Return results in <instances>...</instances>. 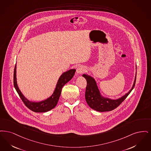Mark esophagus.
Instances as JSON below:
<instances>
[{
    "label": "esophagus",
    "instance_id": "1",
    "mask_svg": "<svg viewBox=\"0 0 151 151\" xmlns=\"http://www.w3.org/2000/svg\"><path fill=\"white\" fill-rule=\"evenodd\" d=\"M85 68L83 66H79L78 67L77 69V74H81L82 73H84L85 72Z\"/></svg>",
    "mask_w": 151,
    "mask_h": 151
}]
</instances>
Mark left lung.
<instances>
[{"instance_id": "obj_1", "label": "left lung", "mask_w": 151, "mask_h": 151, "mask_svg": "<svg viewBox=\"0 0 151 151\" xmlns=\"http://www.w3.org/2000/svg\"><path fill=\"white\" fill-rule=\"evenodd\" d=\"M82 76L87 81L85 92V99L87 103L91 108L95 111L102 112L111 111L118 107L122 102L125 100V99L130 94L135 86L137 74L135 75L134 84L131 90L125 95L116 100H112L102 96L99 90L95 79L87 74H83Z\"/></svg>"}]
</instances>
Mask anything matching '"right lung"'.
Wrapping results in <instances>:
<instances>
[{"instance_id":"add662e5","label":"right lung","mask_w":151,"mask_h":151,"mask_svg":"<svg viewBox=\"0 0 151 151\" xmlns=\"http://www.w3.org/2000/svg\"><path fill=\"white\" fill-rule=\"evenodd\" d=\"M75 72L76 69H70L67 72L63 73L59 78L52 95L50 98L40 102L29 101L23 95L22 92H21L17 86L16 80V64L14 69L13 84L16 91L20 96V98L21 99L24 104L29 109L34 112H46L52 109L53 108H54L56 106L61 95L63 87L70 80H71V79L74 76Z\"/></svg>"}]
</instances>
